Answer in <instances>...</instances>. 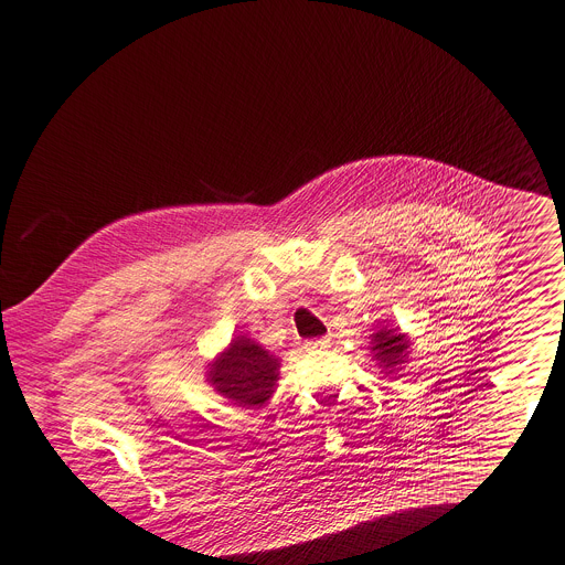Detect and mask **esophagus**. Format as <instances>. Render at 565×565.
Masks as SVG:
<instances>
[{"label":"esophagus","instance_id":"obj_1","mask_svg":"<svg viewBox=\"0 0 565 565\" xmlns=\"http://www.w3.org/2000/svg\"><path fill=\"white\" fill-rule=\"evenodd\" d=\"M307 348L309 350H324V348H329V338H318V341H309Z\"/></svg>","mask_w":565,"mask_h":565}]
</instances>
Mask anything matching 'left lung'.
<instances>
[{
	"mask_svg": "<svg viewBox=\"0 0 565 565\" xmlns=\"http://www.w3.org/2000/svg\"><path fill=\"white\" fill-rule=\"evenodd\" d=\"M372 338H374L372 352H374V359L380 361L382 367L397 365L406 359L408 341H406L404 333H397L395 329H380L377 333H372Z\"/></svg>",
	"mask_w": 565,
	"mask_h": 565,
	"instance_id": "1",
	"label": "left lung"
}]
</instances>
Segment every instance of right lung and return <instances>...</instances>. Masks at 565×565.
<instances>
[{
    "label": "right lung",
    "instance_id": "1",
    "mask_svg": "<svg viewBox=\"0 0 565 565\" xmlns=\"http://www.w3.org/2000/svg\"><path fill=\"white\" fill-rule=\"evenodd\" d=\"M279 361L258 348L245 335L232 341L230 350L224 352L211 367V384L238 406H260L268 402L277 382Z\"/></svg>",
    "mask_w": 565,
    "mask_h": 565
}]
</instances>
